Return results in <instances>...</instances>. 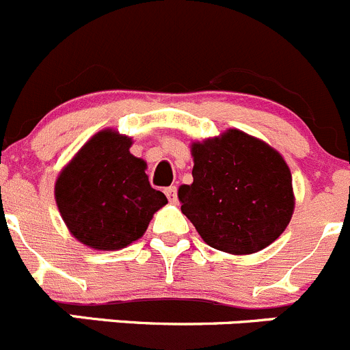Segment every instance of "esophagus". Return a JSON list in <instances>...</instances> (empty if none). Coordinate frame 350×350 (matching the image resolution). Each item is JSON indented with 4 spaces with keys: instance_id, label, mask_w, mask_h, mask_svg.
I'll use <instances>...</instances> for the list:
<instances>
[{
    "instance_id": "34e87169",
    "label": "esophagus",
    "mask_w": 350,
    "mask_h": 350,
    "mask_svg": "<svg viewBox=\"0 0 350 350\" xmlns=\"http://www.w3.org/2000/svg\"><path fill=\"white\" fill-rule=\"evenodd\" d=\"M165 197H167V200L171 202V204L178 202V188H176V186H169V188H165Z\"/></svg>"
}]
</instances>
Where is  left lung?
Returning a JSON list of instances; mask_svg holds the SVG:
<instances>
[{
	"instance_id": "8db88e82",
	"label": "left lung",
	"mask_w": 350,
	"mask_h": 350,
	"mask_svg": "<svg viewBox=\"0 0 350 350\" xmlns=\"http://www.w3.org/2000/svg\"><path fill=\"white\" fill-rule=\"evenodd\" d=\"M193 183L178 191L181 211L212 249L254 254L273 243L292 219L288 165L260 139L230 129L193 143Z\"/></svg>"
}]
</instances>
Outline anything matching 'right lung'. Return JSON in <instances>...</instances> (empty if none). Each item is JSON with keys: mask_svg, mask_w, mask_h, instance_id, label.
I'll return each mask as SVG.
<instances>
[{"mask_svg": "<svg viewBox=\"0 0 350 350\" xmlns=\"http://www.w3.org/2000/svg\"><path fill=\"white\" fill-rule=\"evenodd\" d=\"M131 138L94 135L55 185L58 211L70 233L96 250H119L143 237L167 198L150 186L146 164L129 152Z\"/></svg>", "mask_w": 350, "mask_h": 350, "instance_id": "1", "label": "right lung"}]
</instances>
